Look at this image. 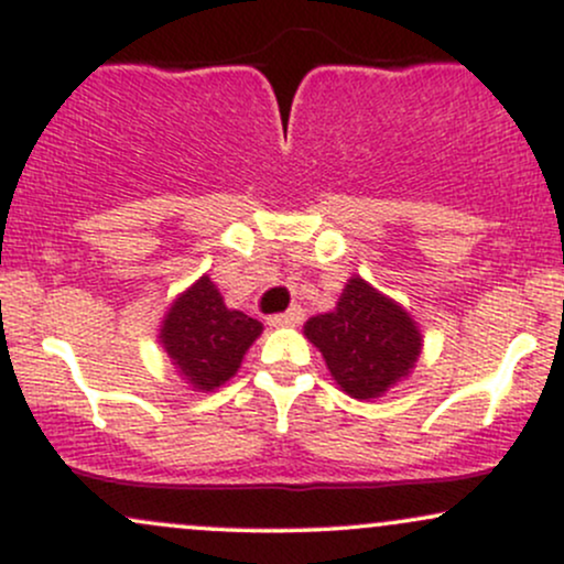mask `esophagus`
<instances>
[{"mask_svg": "<svg viewBox=\"0 0 564 564\" xmlns=\"http://www.w3.org/2000/svg\"><path fill=\"white\" fill-rule=\"evenodd\" d=\"M302 318H304V313L300 307H289L286 313L270 315L268 323H270V326H296V323H300Z\"/></svg>", "mask_w": 564, "mask_h": 564, "instance_id": "obj_1", "label": "esophagus"}]
</instances>
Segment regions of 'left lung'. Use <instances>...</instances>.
<instances>
[{
    "mask_svg": "<svg viewBox=\"0 0 564 564\" xmlns=\"http://www.w3.org/2000/svg\"><path fill=\"white\" fill-rule=\"evenodd\" d=\"M304 334L323 352L336 384L358 400L379 398L408 377L422 352L411 315L364 278H349L334 313L310 318Z\"/></svg>",
    "mask_w": 564,
    "mask_h": 564,
    "instance_id": "left-lung-1",
    "label": "left lung"
}]
</instances>
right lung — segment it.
Wrapping results in <instances>:
<instances>
[{"label": "right lung", "mask_w": 564, "mask_h": 564, "mask_svg": "<svg viewBox=\"0 0 564 564\" xmlns=\"http://www.w3.org/2000/svg\"><path fill=\"white\" fill-rule=\"evenodd\" d=\"M260 334L262 323L225 307L215 283L204 275L172 304L161 341L183 377L198 392H212L238 371Z\"/></svg>", "instance_id": "obj_1"}]
</instances>
